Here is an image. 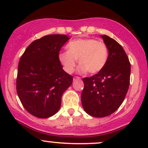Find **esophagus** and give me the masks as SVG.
I'll list each match as a JSON object with an SVG mask.
<instances>
[{"label": "esophagus", "instance_id": "obj_1", "mask_svg": "<svg viewBox=\"0 0 148 148\" xmlns=\"http://www.w3.org/2000/svg\"><path fill=\"white\" fill-rule=\"evenodd\" d=\"M81 79L80 77H74V81L79 80V79Z\"/></svg>", "mask_w": 148, "mask_h": 148}]
</instances>
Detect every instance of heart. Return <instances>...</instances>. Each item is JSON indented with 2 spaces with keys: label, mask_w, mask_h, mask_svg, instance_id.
I'll return each instance as SVG.
<instances>
[{
  "label": "heart",
  "mask_w": 148,
  "mask_h": 148,
  "mask_svg": "<svg viewBox=\"0 0 148 148\" xmlns=\"http://www.w3.org/2000/svg\"><path fill=\"white\" fill-rule=\"evenodd\" d=\"M67 51L58 53V60L66 72L71 74L77 66V60L81 64L79 71L90 74L100 72L106 64L108 50L103 42L94 38H78L66 45Z\"/></svg>",
  "instance_id": "b5f03b06"
}]
</instances>
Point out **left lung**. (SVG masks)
Here are the masks:
<instances>
[{
	"instance_id": "left-lung-1",
	"label": "left lung",
	"mask_w": 148,
	"mask_h": 148,
	"mask_svg": "<svg viewBox=\"0 0 148 148\" xmlns=\"http://www.w3.org/2000/svg\"><path fill=\"white\" fill-rule=\"evenodd\" d=\"M101 38L109 52L106 64L98 74L83 79V108L94 117L109 116L119 108L127 93L131 74V64L121 45L107 35Z\"/></svg>"
}]
</instances>
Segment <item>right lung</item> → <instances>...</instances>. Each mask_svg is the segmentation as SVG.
Returning a JSON list of instances; mask_svg holds the SVG:
<instances>
[{"instance_id": "obj_1", "label": "right lung", "mask_w": 148, "mask_h": 148, "mask_svg": "<svg viewBox=\"0 0 148 148\" xmlns=\"http://www.w3.org/2000/svg\"><path fill=\"white\" fill-rule=\"evenodd\" d=\"M69 39L64 34L45 36L25 50L17 69V92L25 110L38 118H48L59 111L62 95L73 77L58 60L62 47Z\"/></svg>"}]
</instances>
